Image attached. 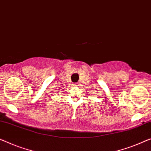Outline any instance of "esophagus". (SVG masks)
<instances>
[{"instance_id":"esophagus-1","label":"esophagus","mask_w":151,"mask_h":151,"mask_svg":"<svg viewBox=\"0 0 151 151\" xmlns=\"http://www.w3.org/2000/svg\"><path fill=\"white\" fill-rule=\"evenodd\" d=\"M80 85V83H79V82L75 83V85Z\"/></svg>"}]
</instances>
